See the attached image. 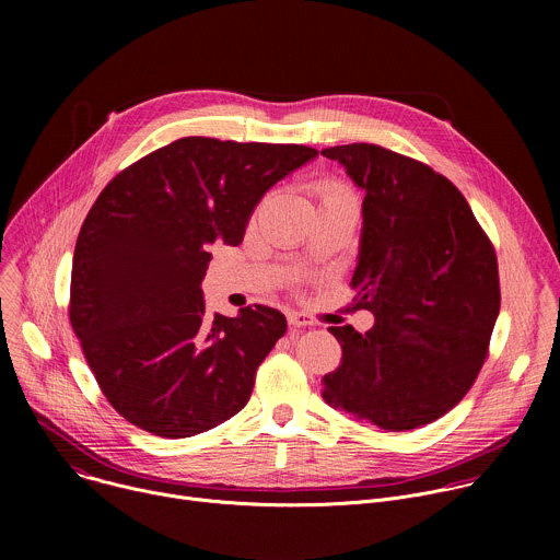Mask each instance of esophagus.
I'll return each instance as SVG.
<instances>
[{
  "label": "esophagus",
  "mask_w": 560,
  "mask_h": 560,
  "mask_svg": "<svg viewBox=\"0 0 560 560\" xmlns=\"http://www.w3.org/2000/svg\"><path fill=\"white\" fill-rule=\"evenodd\" d=\"M288 324L292 328H310L312 326V318L303 312H288Z\"/></svg>",
  "instance_id": "1"
}]
</instances>
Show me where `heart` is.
I'll return each instance as SVG.
<instances>
[{"mask_svg":"<svg viewBox=\"0 0 560 560\" xmlns=\"http://www.w3.org/2000/svg\"><path fill=\"white\" fill-rule=\"evenodd\" d=\"M318 192H322L324 199H326V197H330V195H337L339 190H337L335 186H322V188H318Z\"/></svg>","mask_w":560,"mask_h":560,"instance_id":"obj_1","label":"heart"}]
</instances>
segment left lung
<instances>
[{
  "label": "left lung",
  "mask_w": 560,
  "mask_h": 560,
  "mask_svg": "<svg viewBox=\"0 0 560 560\" xmlns=\"http://www.w3.org/2000/svg\"><path fill=\"white\" fill-rule=\"evenodd\" d=\"M365 192L357 307L374 314L361 335L328 328L341 365L322 378L332 408L406 432L450 412L483 368L501 307L490 238L452 182L374 143L324 148Z\"/></svg>",
  "instance_id": "8db88e82"
}]
</instances>
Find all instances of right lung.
Segmentation results:
<instances>
[{"instance_id":"right-lung-1","label":"right lung","mask_w":560,"mask_h":560,"mask_svg":"<svg viewBox=\"0 0 560 560\" xmlns=\"http://www.w3.org/2000/svg\"><path fill=\"white\" fill-rule=\"evenodd\" d=\"M316 154L294 143L184 137L102 190L77 236L70 324L126 421L186 439L244 410L288 324L259 303L236 316L208 314L210 246L242 244L264 195Z\"/></svg>"}]
</instances>
